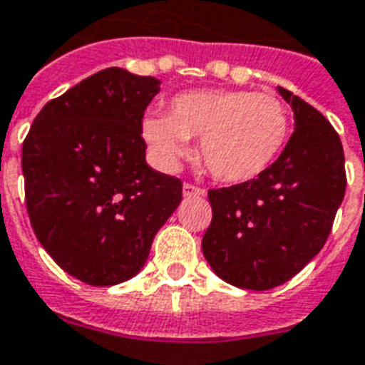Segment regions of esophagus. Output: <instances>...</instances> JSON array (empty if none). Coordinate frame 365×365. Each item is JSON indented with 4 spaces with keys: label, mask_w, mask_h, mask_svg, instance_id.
<instances>
[{
    "label": "esophagus",
    "mask_w": 365,
    "mask_h": 365,
    "mask_svg": "<svg viewBox=\"0 0 365 365\" xmlns=\"http://www.w3.org/2000/svg\"><path fill=\"white\" fill-rule=\"evenodd\" d=\"M201 195H205V191L197 187V185H193V183H183V197H201Z\"/></svg>",
    "instance_id": "34e87169"
}]
</instances>
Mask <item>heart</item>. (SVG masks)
Listing matches in <instances>:
<instances>
[{
	"label": "heart",
	"mask_w": 365,
	"mask_h": 365,
	"mask_svg": "<svg viewBox=\"0 0 365 365\" xmlns=\"http://www.w3.org/2000/svg\"><path fill=\"white\" fill-rule=\"evenodd\" d=\"M143 136L166 166L201 138V158L221 182L242 183L268 170L287 143L289 113L277 97L246 90H199L172 99L170 113H150Z\"/></svg>",
	"instance_id": "heart-1"
}]
</instances>
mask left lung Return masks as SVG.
<instances>
[{
    "mask_svg": "<svg viewBox=\"0 0 365 365\" xmlns=\"http://www.w3.org/2000/svg\"><path fill=\"white\" fill-rule=\"evenodd\" d=\"M295 130L258 178L209 190L213 219L201 248L221 279L266 291L289 282L327 242L346 191L340 136L313 105L277 88Z\"/></svg>",
    "mask_w": 365,
    "mask_h": 365,
    "instance_id": "8db88e82",
    "label": "left lung"
}]
</instances>
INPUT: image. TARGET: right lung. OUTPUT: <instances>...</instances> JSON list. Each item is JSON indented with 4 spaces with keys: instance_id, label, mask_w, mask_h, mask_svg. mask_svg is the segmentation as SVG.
Returning a JSON list of instances; mask_svg holds the SVG:
<instances>
[{
    "instance_id": "add662e5",
    "label": "right lung",
    "mask_w": 365,
    "mask_h": 365,
    "mask_svg": "<svg viewBox=\"0 0 365 365\" xmlns=\"http://www.w3.org/2000/svg\"><path fill=\"white\" fill-rule=\"evenodd\" d=\"M158 91L152 76L101 70L44 105L23 143L36 238L88 285L138 274L182 201V182L146 164L143 117Z\"/></svg>"
}]
</instances>
